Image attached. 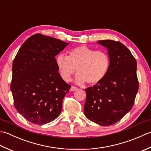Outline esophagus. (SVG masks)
I'll list each match as a JSON object with an SVG mask.
<instances>
[{"label": "esophagus", "mask_w": 151, "mask_h": 151, "mask_svg": "<svg viewBox=\"0 0 151 151\" xmlns=\"http://www.w3.org/2000/svg\"><path fill=\"white\" fill-rule=\"evenodd\" d=\"M78 88L77 87H74V86H72L71 87V88H70V91H77L78 90Z\"/></svg>", "instance_id": "34e87169"}]
</instances>
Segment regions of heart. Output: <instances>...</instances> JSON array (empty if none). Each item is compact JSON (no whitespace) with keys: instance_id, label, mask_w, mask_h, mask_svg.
Listing matches in <instances>:
<instances>
[{"instance_id":"1","label":"heart","mask_w":151,"mask_h":151,"mask_svg":"<svg viewBox=\"0 0 151 151\" xmlns=\"http://www.w3.org/2000/svg\"><path fill=\"white\" fill-rule=\"evenodd\" d=\"M56 64L60 76L65 81H70L78 69V74L75 79L76 83L81 85L86 82L93 85L99 83L106 77L110 59L106 52L80 45L70 51L68 57L58 55Z\"/></svg>"}]
</instances>
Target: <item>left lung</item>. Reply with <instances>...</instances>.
Wrapping results in <instances>:
<instances>
[{"instance_id": "8db88e82", "label": "left lung", "mask_w": 151, "mask_h": 151, "mask_svg": "<svg viewBox=\"0 0 151 151\" xmlns=\"http://www.w3.org/2000/svg\"><path fill=\"white\" fill-rule=\"evenodd\" d=\"M107 49L109 68L99 83L85 89L84 114L101 126L119 121L133 107L139 88L137 62L130 50L120 42L98 41Z\"/></svg>"}]
</instances>
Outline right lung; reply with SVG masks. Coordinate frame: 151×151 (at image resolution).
<instances>
[{
	"instance_id": "obj_1",
	"label": "right lung",
	"mask_w": 151,
	"mask_h": 151,
	"mask_svg": "<svg viewBox=\"0 0 151 151\" xmlns=\"http://www.w3.org/2000/svg\"><path fill=\"white\" fill-rule=\"evenodd\" d=\"M68 44L36 34L23 43L14 58L10 85L14 106L30 122L47 124L60 115L71 86L61 78L55 57Z\"/></svg>"
}]
</instances>
